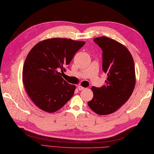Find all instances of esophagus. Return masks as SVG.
<instances>
[{
	"mask_svg": "<svg viewBox=\"0 0 154 154\" xmlns=\"http://www.w3.org/2000/svg\"><path fill=\"white\" fill-rule=\"evenodd\" d=\"M77 89L79 91H82L85 89V88L83 87L82 86H77Z\"/></svg>",
	"mask_w": 154,
	"mask_h": 154,
	"instance_id": "esophagus-1",
	"label": "esophagus"
}]
</instances>
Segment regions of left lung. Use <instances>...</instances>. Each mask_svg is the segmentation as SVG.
<instances>
[{
	"label": "left lung",
	"instance_id": "obj_1",
	"mask_svg": "<svg viewBox=\"0 0 154 154\" xmlns=\"http://www.w3.org/2000/svg\"><path fill=\"white\" fill-rule=\"evenodd\" d=\"M94 42L103 50V70L107 74L106 84L93 87L90 109L99 115L112 114L129 99L136 84L134 60L128 50L112 39L102 36Z\"/></svg>",
	"mask_w": 154,
	"mask_h": 154
}]
</instances>
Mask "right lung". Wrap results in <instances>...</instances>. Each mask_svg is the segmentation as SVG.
Masks as SVG:
<instances>
[{
  "instance_id": "add662e5",
  "label": "right lung",
  "mask_w": 154,
  "mask_h": 154,
  "mask_svg": "<svg viewBox=\"0 0 154 154\" xmlns=\"http://www.w3.org/2000/svg\"><path fill=\"white\" fill-rule=\"evenodd\" d=\"M85 44L67 38H51L39 42L29 52L22 81L29 97L47 112L60 109L73 96L75 86L61 75L75 53Z\"/></svg>"
}]
</instances>
